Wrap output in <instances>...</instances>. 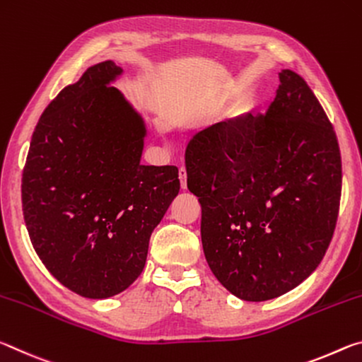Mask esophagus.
I'll use <instances>...</instances> for the list:
<instances>
[{
    "label": "esophagus",
    "mask_w": 362,
    "mask_h": 362,
    "mask_svg": "<svg viewBox=\"0 0 362 362\" xmlns=\"http://www.w3.org/2000/svg\"><path fill=\"white\" fill-rule=\"evenodd\" d=\"M180 181H181V189H187V173L185 167L180 168Z\"/></svg>",
    "instance_id": "obj_1"
}]
</instances>
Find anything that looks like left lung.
Instances as JSON below:
<instances>
[{
  "mask_svg": "<svg viewBox=\"0 0 362 362\" xmlns=\"http://www.w3.org/2000/svg\"><path fill=\"white\" fill-rule=\"evenodd\" d=\"M279 80L266 115L216 123L186 151L206 263L245 301L281 297L308 279L339 216L341 158L334 127L298 74L281 70Z\"/></svg>",
  "mask_w": 362,
  "mask_h": 362,
  "instance_id": "8db88e82",
  "label": "left lung"
}]
</instances>
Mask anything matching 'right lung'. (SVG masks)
Returning a JSON list of instances; mask_svg holds the SVG:
<instances>
[{
  "label": "right lung",
  "instance_id": "add662e5",
  "mask_svg": "<svg viewBox=\"0 0 362 362\" xmlns=\"http://www.w3.org/2000/svg\"><path fill=\"white\" fill-rule=\"evenodd\" d=\"M123 69H86L45 109L22 175V211L46 269L72 292L109 298L144 269L152 230L180 192L173 165H142L146 123L110 86Z\"/></svg>",
  "mask_w": 362,
  "mask_h": 362
}]
</instances>
